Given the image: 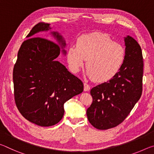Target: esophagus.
<instances>
[{"mask_svg": "<svg viewBox=\"0 0 154 154\" xmlns=\"http://www.w3.org/2000/svg\"><path fill=\"white\" fill-rule=\"evenodd\" d=\"M83 85H84V91H89L90 89V86L87 83H84V84H83Z\"/></svg>", "mask_w": 154, "mask_h": 154, "instance_id": "esophagus-1", "label": "esophagus"}]
</instances>
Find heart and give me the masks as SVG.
<instances>
[{"label": "heart", "mask_w": 154, "mask_h": 154, "mask_svg": "<svg viewBox=\"0 0 154 154\" xmlns=\"http://www.w3.org/2000/svg\"><path fill=\"white\" fill-rule=\"evenodd\" d=\"M126 56L124 48L105 33L84 34L78 38L76 45L68 49L67 60L72 71H79L86 61L87 75L96 82L113 79L120 71Z\"/></svg>", "instance_id": "b5f03b06"}]
</instances>
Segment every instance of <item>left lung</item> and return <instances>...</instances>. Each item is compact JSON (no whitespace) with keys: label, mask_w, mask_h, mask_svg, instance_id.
Segmentation results:
<instances>
[{"label":"left lung","mask_w":154,"mask_h":154,"mask_svg":"<svg viewBox=\"0 0 154 154\" xmlns=\"http://www.w3.org/2000/svg\"><path fill=\"white\" fill-rule=\"evenodd\" d=\"M124 42L126 56L120 71L112 79L90 90L93 101L86 114L90 123L99 130H107L122 123L141 96V48L129 35L124 37Z\"/></svg>","instance_id":"obj_1"}]
</instances>
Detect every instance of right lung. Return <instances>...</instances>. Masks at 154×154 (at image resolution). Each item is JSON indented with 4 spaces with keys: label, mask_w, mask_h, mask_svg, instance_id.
Wrapping results in <instances>:
<instances>
[{
    "label": "right lung",
    "mask_w": 154,
    "mask_h": 154,
    "mask_svg": "<svg viewBox=\"0 0 154 154\" xmlns=\"http://www.w3.org/2000/svg\"><path fill=\"white\" fill-rule=\"evenodd\" d=\"M51 28L44 22L32 28L18 51L13 75L18 110L27 120L45 127L58 124L64 116V103L83 90L82 81L57 61L60 51L66 55V44L63 36ZM49 30L58 44L33 37Z\"/></svg>",
    "instance_id": "1"
}]
</instances>
